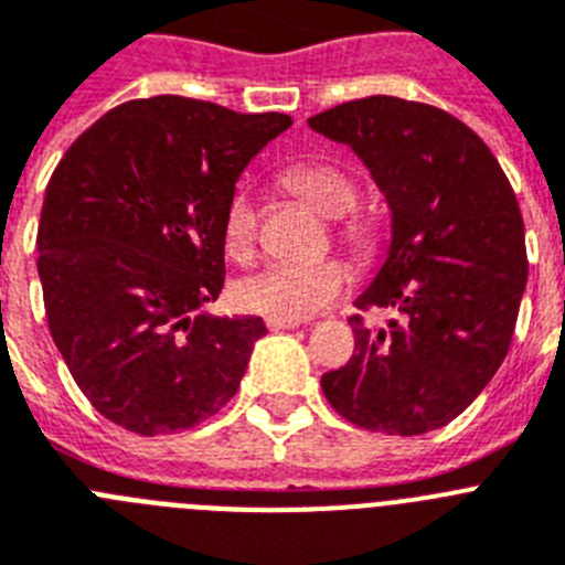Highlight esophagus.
<instances>
[{"instance_id":"esophagus-1","label":"esophagus","mask_w":565,"mask_h":565,"mask_svg":"<svg viewBox=\"0 0 565 565\" xmlns=\"http://www.w3.org/2000/svg\"><path fill=\"white\" fill-rule=\"evenodd\" d=\"M301 321H292V318H267V327L273 332H281V330H296Z\"/></svg>"}]
</instances>
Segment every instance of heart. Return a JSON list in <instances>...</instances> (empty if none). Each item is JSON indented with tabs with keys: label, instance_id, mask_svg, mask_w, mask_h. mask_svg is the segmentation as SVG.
<instances>
[{
	"label": "heart",
	"instance_id": "obj_1",
	"mask_svg": "<svg viewBox=\"0 0 565 565\" xmlns=\"http://www.w3.org/2000/svg\"><path fill=\"white\" fill-rule=\"evenodd\" d=\"M287 184L310 201L327 218H341V238L355 253L370 255L377 244V227L372 218L347 215L355 207L358 188L350 173L335 164H298L287 173ZM258 244V210L247 193H238L224 213V247L235 262H249ZM350 281V273L335 258L312 264L276 262L267 269L244 278L235 287V298L244 310L269 318H310L330 307Z\"/></svg>",
	"mask_w": 565,
	"mask_h": 565
}]
</instances>
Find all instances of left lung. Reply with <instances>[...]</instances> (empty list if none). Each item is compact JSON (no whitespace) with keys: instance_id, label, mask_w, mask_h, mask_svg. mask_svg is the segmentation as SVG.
I'll return each instance as SVG.
<instances>
[{"instance_id":"1","label":"left lung","mask_w":565,"mask_h":565,"mask_svg":"<svg viewBox=\"0 0 565 565\" xmlns=\"http://www.w3.org/2000/svg\"><path fill=\"white\" fill-rule=\"evenodd\" d=\"M307 125L347 145L390 207V244L350 318L355 355L321 377L332 409L372 431L424 435L455 420L494 377L526 289L512 184L475 130L420 102L370 96Z\"/></svg>"}]
</instances>
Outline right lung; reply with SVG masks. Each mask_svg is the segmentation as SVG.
I'll return each instance as SVG.
<instances>
[{
	"label": "right lung",
	"instance_id": "obj_1",
	"mask_svg": "<svg viewBox=\"0 0 565 565\" xmlns=\"http://www.w3.org/2000/svg\"><path fill=\"white\" fill-rule=\"evenodd\" d=\"M289 125L153 96L105 113L58 161L39 281L53 343L107 420L170 435L235 395L267 327L207 310L224 287V213L244 167Z\"/></svg>",
	"mask_w": 565,
	"mask_h": 565
}]
</instances>
